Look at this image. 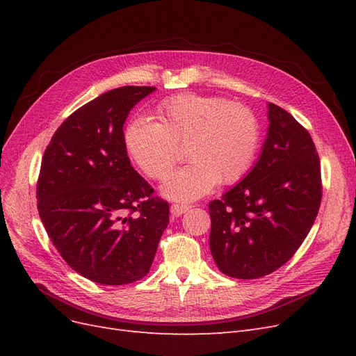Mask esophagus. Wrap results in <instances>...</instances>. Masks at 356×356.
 I'll list each match as a JSON object with an SVG mask.
<instances>
[{"instance_id":"obj_1","label":"esophagus","mask_w":356,"mask_h":356,"mask_svg":"<svg viewBox=\"0 0 356 356\" xmlns=\"http://www.w3.org/2000/svg\"><path fill=\"white\" fill-rule=\"evenodd\" d=\"M190 208H191V204L175 203V204H172V207H170V212H172V215H175V217H179V215L186 213Z\"/></svg>"}]
</instances>
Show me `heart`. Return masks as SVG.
<instances>
[{"label": "heart", "instance_id": "heart-1", "mask_svg": "<svg viewBox=\"0 0 356 356\" xmlns=\"http://www.w3.org/2000/svg\"><path fill=\"white\" fill-rule=\"evenodd\" d=\"M154 117L156 123L132 117L123 129V143L136 166L153 179L168 177L178 161V148L186 145L190 163L163 182L166 197L196 200L218 182L233 184L251 169L260 126L246 105L220 96L182 93L157 104Z\"/></svg>", "mask_w": 356, "mask_h": 356}]
</instances>
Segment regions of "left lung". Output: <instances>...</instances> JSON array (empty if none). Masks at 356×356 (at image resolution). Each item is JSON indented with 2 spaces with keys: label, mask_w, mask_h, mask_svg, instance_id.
I'll return each instance as SVG.
<instances>
[{
  "label": "left lung",
  "mask_w": 356,
  "mask_h": 356,
  "mask_svg": "<svg viewBox=\"0 0 356 356\" xmlns=\"http://www.w3.org/2000/svg\"><path fill=\"white\" fill-rule=\"evenodd\" d=\"M268 131L255 166L209 203V246L232 277L275 272L306 239L322 199L321 165L306 129L281 106L267 105Z\"/></svg>",
  "instance_id": "left-lung-1"
}]
</instances>
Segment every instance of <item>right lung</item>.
<instances>
[{
    "label": "right lung",
    "instance_id": "1",
    "mask_svg": "<svg viewBox=\"0 0 356 356\" xmlns=\"http://www.w3.org/2000/svg\"><path fill=\"white\" fill-rule=\"evenodd\" d=\"M156 88L123 86L74 111L42 156L37 207L51 243L90 281L143 279L169 224V203L132 168L123 124Z\"/></svg>",
    "mask_w": 356,
    "mask_h": 356
}]
</instances>
